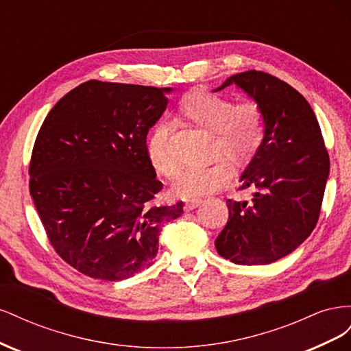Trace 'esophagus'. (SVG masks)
<instances>
[{
  "mask_svg": "<svg viewBox=\"0 0 351 351\" xmlns=\"http://www.w3.org/2000/svg\"><path fill=\"white\" fill-rule=\"evenodd\" d=\"M202 204L200 199H192V200H187L184 204V210L189 212V210H193L195 208H197L199 205Z\"/></svg>",
  "mask_w": 351,
  "mask_h": 351,
  "instance_id": "esophagus-1",
  "label": "esophagus"
}]
</instances>
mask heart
<instances>
[{
  "label": "heart",
  "mask_w": 351,
  "mask_h": 351,
  "mask_svg": "<svg viewBox=\"0 0 351 351\" xmlns=\"http://www.w3.org/2000/svg\"><path fill=\"white\" fill-rule=\"evenodd\" d=\"M180 114L199 129L209 133V156L206 165L186 168L173 186L180 199H196L218 192L231 178L228 161L241 167L256 156L265 141V114L261 104L246 99L232 102L228 97L206 90H195L180 102ZM173 127L159 121L147 141V156L158 174L174 178L180 162L171 149ZM225 159L222 160L221 158Z\"/></svg>",
  "instance_id": "heart-1"
}]
</instances>
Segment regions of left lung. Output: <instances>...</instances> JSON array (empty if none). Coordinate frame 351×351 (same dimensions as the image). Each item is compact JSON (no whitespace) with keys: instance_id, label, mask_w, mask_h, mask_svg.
<instances>
[{"instance_id":"1","label":"left lung","mask_w":351,"mask_h":351,"mask_svg":"<svg viewBox=\"0 0 351 351\" xmlns=\"http://www.w3.org/2000/svg\"><path fill=\"white\" fill-rule=\"evenodd\" d=\"M237 84L261 104L265 141L241 176L253 189L247 202L227 200L228 222L217 237L222 258L239 265H267L295 250L319 219L329 155L319 123L302 93L269 73L234 74Z\"/></svg>"}]
</instances>
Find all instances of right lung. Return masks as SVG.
<instances>
[{"mask_svg": "<svg viewBox=\"0 0 351 351\" xmlns=\"http://www.w3.org/2000/svg\"><path fill=\"white\" fill-rule=\"evenodd\" d=\"M168 90L88 80L38 132L29 192L51 246L90 278L121 281L149 268L162 227L183 214V202L158 204L162 183L147 156Z\"/></svg>", "mask_w": 351, "mask_h": 351, "instance_id": "right-lung-1", "label": "right lung"}]
</instances>
